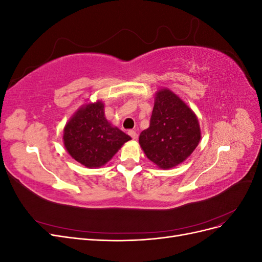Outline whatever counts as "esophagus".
Segmentation results:
<instances>
[{"label": "esophagus", "mask_w": 262, "mask_h": 262, "mask_svg": "<svg viewBox=\"0 0 262 262\" xmlns=\"http://www.w3.org/2000/svg\"><path fill=\"white\" fill-rule=\"evenodd\" d=\"M129 136H130V137L132 138V140H134V141L138 140V133H137L136 131H133V130L129 131Z\"/></svg>", "instance_id": "obj_1"}]
</instances>
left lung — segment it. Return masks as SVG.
<instances>
[{
    "mask_svg": "<svg viewBox=\"0 0 262 262\" xmlns=\"http://www.w3.org/2000/svg\"><path fill=\"white\" fill-rule=\"evenodd\" d=\"M201 140L193 110L169 89L155 93L149 126L139 138L141 148L158 168L169 169L184 163Z\"/></svg>",
    "mask_w": 262,
    "mask_h": 262,
    "instance_id": "1",
    "label": "left lung"
}]
</instances>
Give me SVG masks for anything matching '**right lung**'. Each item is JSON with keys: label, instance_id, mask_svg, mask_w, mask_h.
Instances as JSON below:
<instances>
[{"label": "right lung", "instance_id": "add662e5", "mask_svg": "<svg viewBox=\"0 0 262 262\" xmlns=\"http://www.w3.org/2000/svg\"><path fill=\"white\" fill-rule=\"evenodd\" d=\"M131 138L109 122L101 100L87 101L69 119L63 143L71 157L87 168L105 166Z\"/></svg>", "mask_w": 262, "mask_h": 262}]
</instances>
